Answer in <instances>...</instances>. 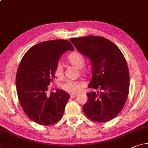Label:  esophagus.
I'll return each mask as SVG.
<instances>
[{
    "label": "esophagus",
    "instance_id": "esophagus-1",
    "mask_svg": "<svg viewBox=\"0 0 148 148\" xmlns=\"http://www.w3.org/2000/svg\"><path fill=\"white\" fill-rule=\"evenodd\" d=\"M77 96L76 94H71L70 95V97L71 98H75Z\"/></svg>",
    "mask_w": 148,
    "mask_h": 148
}]
</instances>
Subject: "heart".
Listing matches in <instances>:
<instances>
[{
  "instance_id": "b5f03b06",
  "label": "heart",
  "mask_w": 148,
  "mask_h": 148,
  "mask_svg": "<svg viewBox=\"0 0 148 148\" xmlns=\"http://www.w3.org/2000/svg\"><path fill=\"white\" fill-rule=\"evenodd\" d=\"M69 61L74 66L78 68V69H82L85 65V59L82 55L79 53H73L69 57ZM55 75L58 78H60L63 76V66L61 63H58L56 66L55 70ZM84 86L82 82L74 81V80H67L64 84H62V88L63 90L69 93H78L79 90Z\"/></svg>"
}]
</instances>
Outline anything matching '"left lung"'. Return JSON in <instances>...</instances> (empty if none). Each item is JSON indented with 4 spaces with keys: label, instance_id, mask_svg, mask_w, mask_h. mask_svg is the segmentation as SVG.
Masks as SVG:
<instances>
[{
    "label": "left lung",
    "instance_id": "8db88e82",
    "mask_svg": "<svg viewBox=\"0 0 148 148\" xmlns=\"http://www.w3.org/2000/svg\"><path fill=\"white\" fill-rule=\"evenodd\" d=\"M79 53L90 60L92 78L83 111L97 123L112 120L122 111L129 91V71L123 53L116 45L102 37L90 36L70 39Z\"/></svg>",
    "mask_w": 148,
    "mask_h": 148
}]
</instances>
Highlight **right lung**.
I'll return each mask as SVG.
<instances>
[{
  "label": "right lung",
  "instance_id": "1",
  "mask_svg": "<svg viewBox=\"0 0 148 148\" xmlns=\"http://www.w3.org/2000/svg\"><path fill=\"white\" fill-rule=\"evenodd\" d=\"M67 51H74L69 41L41 42L27 51L18 66L16 86L20 104L25 114L38 125H53L64 114L69 93L57 89L49 96L47 90L55 79L56 66Z\"/></svg>",
  "mask_w": 148,
  "mask_h": 148
}]
</instances>
